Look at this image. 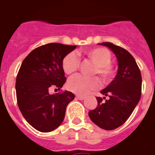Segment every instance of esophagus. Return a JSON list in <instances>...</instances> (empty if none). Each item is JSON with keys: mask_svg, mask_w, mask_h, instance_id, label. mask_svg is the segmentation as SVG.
<instances>
[{"mask_svg": "<svg viewBox=\"0 0 155 155\" xmlns=\"http://www.w3.org/2000/svg\"><path fill=\"white\" fill-rule=\"evenodd\" d=\"M76 98L79 100H84V99H85L86 97L85 96H83V95H76Z\"/></svg>", "mask_w": 155, "mask_h": 155, "instance_id": "esophagus-1", "label": "esophagus"}]
</instances>
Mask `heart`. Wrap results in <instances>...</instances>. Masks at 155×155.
<instances>
[{
	"label": "heart",
	"mask_w": 155,
	"mask_h": 155,
	"mask_svg": "<svg viewBox=\"0 0 155 155\" xmlns=\"http://www.w3.org/2000/svg\"><path fill=\"white\" fill-rule=\"evenodd\" d=\"M87 58L95 64L93 74H98L103 83H109L114 78V68L111 62L112 56L106 48L96 47L84 50ZM80 59L73 52L68 53L62 60V68L67 75L74 74L80 67ZM68 89L78 94H84L91 90L99 87V80L97 77L86 78L82 75H75L71 77L67 84Z\"/></svg>",
	"instance_id": "1"
}]
</instances>
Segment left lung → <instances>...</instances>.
<instances>
[{
    "label": "left lung",
    "mask_w": 155,
    "mask_h": 155,
    "mask_svg": "<svg viewBox=\"0 0 155 155\" xmlns=\"http://www.w3.org/2000/svg\"><path fill=\"white\" fill-rule=\"evenodd\" d=\"M98 45L107 46L117 57V73L114 80L101 91L103 98L96 97L97 107L89 112L92 121L105 130H114L128 119L141 97L142 76L136 60L126 49L111 42ZM107 97L106 100L105 97ZM105 99V102L103 99Z\"/></svg>",
    "instance_id": "obj_1"
}]
</instances>
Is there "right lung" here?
<instances>
[{
  "instance_id": "right-lung-1",
  "label": "right lung",
  "mask_w": 155,
  "mask_h": 155,
  "mask_svg": "<svg viewBox=\"0 0 155 155\" xmlns=\"http://www.w3.org/2000/svg\"><path fill=\"white\" fill-rule=\"evenodd\" d=\"M75 48L45 44L32 50L20 66L15 83L18 106L26 120L39 132H52L59 127L66 107L75 97L70 91L50 94L49 90L63 87L66 77L62 60Z\"/></svg>"
}]
</instances>
